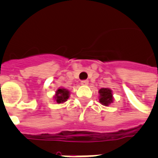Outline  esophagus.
Masks as SVG:
<instances>
[{"label":"esophagus","mask_w":158,"mask_h":158,"mask_svg":"<svg viewBox=\"0 0 158 158\" xmlns=\"http://www.w3.org/2000/svg\"><path fill=\"white\" fill-rule=\"evenodd\" d=\"M81 84L82 85H87L89 84V81L87 80L81 81Z\"/></svg>","instance_id":"obj_1"}]
</instances>
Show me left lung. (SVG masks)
Masks as SVG:
<instances>
[{"instance_id":"obj_1","label":"left lung","mask_w":158,"mask_h":158,"mask_svg":"<svg viewBox=\"0 0 158 158\" xmlns=\"http://www.w3.org/2000/svg\"><path fill=\"white\" fill-rule=\"evenodd\" d=\"M98 93H99V102L102 105L107 106L114 101L112 90L110 89L102 88L99 89Z\"/></svg>"}]
</instances>
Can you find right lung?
Returning a JSON list of instances; mask_svg holds the SVG:
<instances>
[{"label":"right lung","mask_w":158,"mask_h":158,"mask_svg":"<svg viewBox=\"0 0 158 158\" xmlns=\"http://www.w3.org/2000/svg\"><path fill=\"white\" fill-rule=\"evenodd\" d=\"M69 91L64 88H59L56 92V94L54 96L55 101L57 103H63L64 102L68 100L69 98Z\"/></svg>","instance_id":"right-lung-1"}]
</instances>
